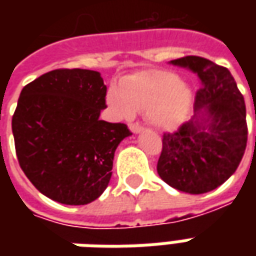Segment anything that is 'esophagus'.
Instances as JSON below:
<instances>
[{
	"instance_id": "obj_1",
	"label": "esophagus",
	"mask_w": 256,
	"mask_h": 256,
	"mask_svg": "<svg viewBox=\"0 0 256 256\" xmlns=\"http://www.w3.org/2000/svg\"><path fill=\"white\" fill-rule=\"evenodd\" d=\"M130 130H132L134 134H138L144 130V128H142V126H140L138 123H133V124H130Z\"/></svg>"
}]
</instances>
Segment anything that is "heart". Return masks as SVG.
<instances>
[{
    "mask_svg": "<svg viewBox=\"0 0 256 256\" xmlns=\"http://www.w3.org/2000/svg\"><path fill=\"white\" fill-rule=\"evenodd\" d=\"M192 89L177 74L148 70L128 75L111 88L106 101L118 116L132 119L136 111H146L152 124L174 128L186 119L192 106Z\"/></svg>",
    "mask_w": 256,
    "mask_h": 256,
    "instance_id": "heart-1",
    "label": "heart"
}]
</instances>
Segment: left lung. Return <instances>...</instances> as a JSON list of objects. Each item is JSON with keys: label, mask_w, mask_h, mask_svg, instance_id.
Listing matches in <instances>:
<instances>
[{"label": "left lung", "mask_w": 256, "mask_h": 256, "mask_svg": "<svg viewBox=\"0 0 256 256\" xmlns=\"http://www.w3.org/2000/svg\"><path fill=\"white\" fill-rule=\"evenodd\" d=\"M200 79L194 115L176 133L163 134L159 177L181 192L218 188L240 164L247 146L244 97L229 70L198 56L172 60ZM256 119V118H255Z\"/></svg>", "instance_id": "1"}]
</instances>
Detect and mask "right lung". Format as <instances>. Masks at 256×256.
Listing matches in <instances>:
<instances>
[{"label":"right lung","instance_id":"obj_1","mask_svg":"<svg viewBox=\"0 0 256 256\" xmlns=\"http://www.w3.org/2000/svg\"><path fill=\"white\" fill-rule=\"evenodd\" d=\"M106 86L92 70H53L26 84L12 118L14 148L26 177L42 194L68 206L100 198L114 155L132 136L101 120Z\"/></svg>","mask_w":256,"mask_h":256}]
</instances>
